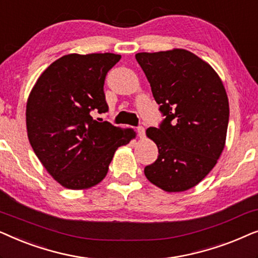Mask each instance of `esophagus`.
<instances>
[{"label": "esophagus", "mask_w": 258, "mask_h": 258, "mask_svg": "<svg viewBox=\"0 0 258 258\" xmlns=\"http://www.w3.org/2000/svg\"><path fill=\"white\" fill-rule=\"evenodd\" d=\"M137 134H139L140 139H143L146 136V129L143 126H137Z\"/></svg>", "instance_id": "esophagus-1"}]
</instances>
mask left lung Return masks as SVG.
<instances>
[{"mask_svg": "<svg viewBox=\"0 0 258 258\" xmlns=\"http://www.w3.org/2000/svg\"><path fill=\"white\" fill-rule=\"evenodd\" d=\"M135 57L164 116L158 128L147 129L158 157L144 175L164 191H185L209 174L224 149L229 123L224 86L213 67L184 49Z\"/></svg>", "mask_w": 258, "mask_h": 258, "instance_id": "8db88e82", "label": "left lung"}]
</instances>
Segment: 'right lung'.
I'll list each match as a JSON object with an SVG mask.
<instances>
[{"instance_id": "add662e5", "label": "right lung", "mask_w": 258, "mask_h": 258, "mask_svg": "<svg viewBox=\"0 0 258 258\" xmlns=\"http://www.w3.org/2000/svg\"><path fill=\"white\" fill-rule=\"evenodd\" d=\"M121 55L69 54L52 62L35 83L27 102L28 139L47 171L64 188L88 189L107 175L118 147L136 136L93 111H108L107 73Z\"/></svg>"}]
</instances>
